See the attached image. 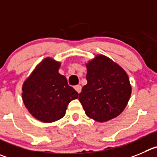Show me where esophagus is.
<instances>
[{"label":"esophagus","mask_w":157,"mask_h":157,"mask_svg":"<svg viewBox=\"0 0 157 157\" xmlns=\"http://www.w3.org/2000/svg\"><path fill=\"white\" fill-rule=\"evenodd\" d=\"M74 89L77 90V93H80V91H81V86H80V85L75 86V87H74Z\"/></svg>","instance_id":"34e87169"}]
</instances>
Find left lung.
Returning <instances> with one entry per match:
<instances>
[{"label":"left lung","instance_id":"obj_1","mask_svg":"<svg viewBox=\"0 0 157 157\" xmlns=\"http://www.w3.org/2000/svg\"><path fill=\"white\" fill-rule=\"evenodd\" d=\"M87 83L79 95L86 115L98 122L116 118L129 101L132 86L125 70L102 54L85 63Z\"/></svg>","mask_w":157,"mask_h":157}]
</instances>
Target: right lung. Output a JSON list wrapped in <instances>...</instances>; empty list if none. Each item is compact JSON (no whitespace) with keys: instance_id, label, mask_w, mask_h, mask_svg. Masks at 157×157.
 Masks as SVG:
<instances>
[{"instance_id":"1","label":"right lung","mask_w":157,"mask_h":157,"mask_svg":"<svg viewBox=\"0 0 157 157\" xmlns=\"http://www.w3.org/2000/svg\"><path fill=\"white\" fill-rule=\"evenodd\" d=\"M60 66V62L46 57L36 65L22 84L25 106L42 122H54L62 118L69 103L78 98V93L59 73Z\"/></svg>"}]
</instances>
